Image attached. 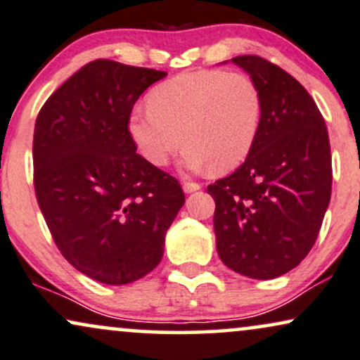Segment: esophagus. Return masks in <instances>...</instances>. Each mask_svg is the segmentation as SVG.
I'll return each instance as SVG.
<instances>
[{"label":"esophagus","instance_id":"esophagus-1","mask_svg":"<svg viewBox=\"0 0 360 360\" xmlns=\"http://www.w3.org/2000/svg\"><path fill=\"white\" fill-rule=\"evenodd\" d=\"M202 186L199 183H193V181H184L183 183V189L184 193H194V191H199Z\"/></svg>","mask_w":360,"mask_h":360}]
</instances>
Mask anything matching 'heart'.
I'll return each instance as SVG.
<instances>
[{
  "mask_svg": "<svg viewBox=\"0 0 360 360\" xmlns=\"http://www.w3.org/2000/svg\"><path fill=\"white\" fill-rule=\"evenodd\" d=\"M148 109L131 112L127 129L154 166H165L186 144L183 162L193 171L226 172L245 161L261 129L264 101L244 72L199 70L156 86Z\"/></svg>",
  "mask_w": 360,
  "mask_h": 360,
  "instance_id": "1",
  "label": "heart"
}]
</instances>
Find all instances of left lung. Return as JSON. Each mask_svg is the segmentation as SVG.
<instances>
[{
    "mask_svg": "<svg viewBox=\"0 0 360 360\" xmlns=\"http://www.w3.org/2000/svg\"><path fill=\"white\" fill-rule=\"evenodd\" d=\"M256 81L264 111L256 144L233 174L207 186L221 261L274 279L307 256L330 201L327 127L306 88L256 54L233 58Z\"/></svg>",
    "mask_w": 360,
    "mask_h": 360,
    "instance_id": "left-lung-1",
    "label": "left lung"
}]
</instances>
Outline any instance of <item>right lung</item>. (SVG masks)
Listing matches in <instances>:
<instances>
[{"label": "right lung", "instance_id": "obj_1", "mask_svg": "<svg viewBox=\"0 0 360 360\" xmlns=\"http://www.w3.org/2000/svg\"><path fill=\"white\" fill-rule=\"evenodd\" d=\"M166 75L96 59L59 86L36 117L41 212L63 257L103 284L151 272L184 204L176 177L136 153L127 129L134 103Z\"/></svg>", "mask_w": 360, "mask_h": 360}]
</instances>
